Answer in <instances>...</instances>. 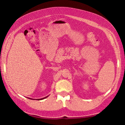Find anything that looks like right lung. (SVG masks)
<instances>
[{
	"mask_svg": "<svg viewBox=\"0 0 125 125\" xmlns=\"http://www.w3.org/2000/svg\"><path fill=\"white\" fill-rule=\"evenodd\" d=\"M48 96H49V95H48V96H46V97H45L42 98V99H31V98H29V97H28V99H31V100H38V101H40V100H43V99H46V97H47Z\"/></svg>",
	"mask_w": 125,
	"mask_h": 125,
	"instance_id": "obj_1",
	"label": "right lung"
}]
</instances>
